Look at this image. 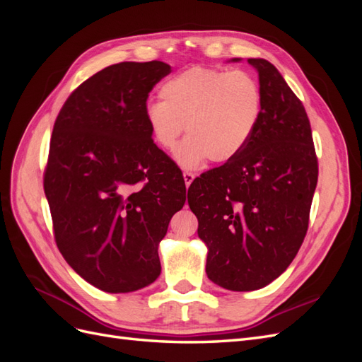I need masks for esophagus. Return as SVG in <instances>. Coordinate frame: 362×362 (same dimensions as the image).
<instances>
[{"mask_svg": "<svg viewBox=\"0 0 362 362\" xmlns=\"http://www.w3.org/2000/svg\"><path fill=\"white\" fill-rule=\"evenodd\" d=\"M182 177H184V182H185V185H189L193 182V180H194V173L193 172H189V170H184V173H182Z\"/></svg>", "mask_w": 362, "mask_h": 362, "instance_id": "1", "label": "esophagus"}]
</instances>
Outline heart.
Instances as JSON below:
<instances>
[{"label": "heart", "mask_w": 362, "mask_h": 362, "mask_svg": "<svg viewBox=\"0 0 362 362\" xmlns=\"http://www.w3.org/2000/svg\"><path fill=\"white\" fill-rule=\"evenodd\" d=\"M160 100L145 110L152 137L172 152L185 129L189 139L178 151L184 168L199 166L206 158H235L254 136L262 113L261 87L243 71L190 68L161 86Z\"/></svg>", "instance_id": "1"}]
</instances>
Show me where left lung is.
Returning a JSON list of instances; mask_svg holds the SVG:
<instances>
[{
  "instance_id": "8db88e82",
  "label": "left lung",
  "mask_w": 362,
  "mask_h": 362,
  "mask_svg": "<svg viewBox=\"0 0 362 362\" xmlns=\"http://www.w3.org/2000/svg\"><path fill=\"white\" fill-rule=\"evenodd\" d=\"M262 113L246 148L189 187L206 275L233 291L266 287L286 270L308 231L319 161L308 115L272 63L249 59Z\"/></svg>"
}]
</instances>
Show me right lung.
<instances>
[{"label":"right lung","mask_w":362,"mask_h":362,"mask_svg":"<svg viewBox=\"0 0 362 362\" xmlns=\"http://www.w3.org/2000/svg\"><path fill=\"white\" fill-rule=\"evenodd\" d=\"M168 63L122 62L81 83L54 122L43 172L56 245L96 288L128 293L154 282L158 243L185 202L184 178L145 116Z\"/></svg>","instance_id":"add662e5"}]
</instances>
